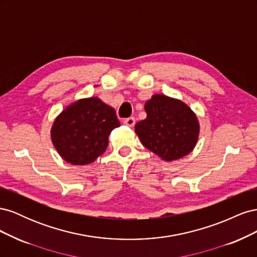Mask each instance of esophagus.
Listing matches in <instances>:
<instances>
[{"label": "esophagus", "instance_id": "obj_1", "mask_svg": "<svg viewBox=\"0 0 257 257\" xmlns=\"http://www.w3.org/2000/svg\"><path fill=\"white\" fill-rule=\"evenodd\" d=\"M124 124H125V125H127V126H130V127L134 126L135 125V118H133V116L126 118L125 120H124Z\"/></svg>", "mask_w": 257, "mask_h": 257}]
</instances>
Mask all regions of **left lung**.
Masks as SVG:
<instances>
[{
  "label": "left lung",
  "mask_w": 257,
  "mask_h": 257,
  "mask_svg": "<svg viewBox=\"0 0 257 257\" xmlns=\"http://www.w3.org/2000/svg\"><path fill=\"white\" fill-rule=\"evenodd\" d=\"M147 118L135 125L142 144L164 161L179 160L195 147L199 123L181 100L155 94L145 105Z\"/></svg>",
  "instance_id": "8db88e82"
}]
</instances>
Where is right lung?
I'll return each mask as SVG.
<instances>
[{
    "label": "right lung",
    "mask_w": 257,
    "mask_h": 257,
    "mask_svg": "<svg viewBox=\"0 0 257 257\" xmlns=\"http://www.w3.org/2000/svg\"><path fill=\"white\" fill-rule=\"evenodd\" d=\"M120 126L112 107L98 97L79 99L54 120L51 141L63 160L73 165L94 162L108 146V136Z\"/></svg>",
    "instance_id": "right-lung-1"
}]
</instances>
